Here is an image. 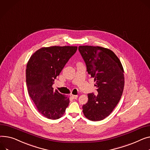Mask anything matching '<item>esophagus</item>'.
<instances>
[{
    "instance_id": "34e87169",
    "label": "esophagus",
    "mask_w": 150,
    "mask_h": 150,
    "mask_svg": "<svg viewBox=\"0 0 150 150\" xmlns=\"http://www.w3.org/2000/svg\"><path fill=\"white\" fill-rule=\"evenodd\" d=\"M71 96L73 98V99H77L78 98V95H71Z\"/></svg>"
}]
</instances>
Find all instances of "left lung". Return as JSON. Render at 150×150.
I'll return each mask as SVG.
<instances>
[{"instance_id":"obj_1","label":"left lung","mask_w":150,"mask_h":150,"mask_svg":"<svg viewBox=\"0 0 150 150\" xmlns=\"http://www.w3.org/2000/svg\"><path fill=\"white\" fill-rule=\"evenodd\" d=\"M78 50L88 74L94 79L98 93L97 95L88 94L83 112L89 120L101 121L110 115L120 101L124 87V69L117 57L108 49L80 46Z\"/></svg>"}]
</instances>
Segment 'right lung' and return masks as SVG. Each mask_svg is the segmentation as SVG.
I'll return each mask as SVG.
<instances>
[{"label":"right lung","mask_w":150,"mask_h":150,"mask_svg":"<svg viewBox=\"0 0 150 150\" xmlns=\"http://www.w3.org/2000/svg\"><path fill=\"white\" fill-rule=\"evenodd\" d=\"M76 51V46L42 47L28 62L26 81L29 95L38 111L48 119L61 117L69 105V98L54 91L52 85Z\"/></svg>","instance_id":"obj_1"}]
</instances>
